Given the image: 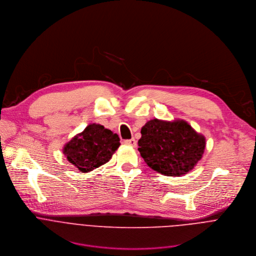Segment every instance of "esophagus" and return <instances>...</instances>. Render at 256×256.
<instances>
[{"label":"esophagus","instance_id":"esophagus-1","mask_svg":"<svg viewBox=\"0 0 256 256\" xmlns=\"http://www.w3.org/2000/svg\"><path fill=\"white\" fill-rule=\"evenodd\" d=\"M124 143L126 145H129V146H132V147H136V145H137V142H136V140L134 138L129 139V140H125Z\"/></svg>","mask_w":256,"mask_h":256}]
</instances>
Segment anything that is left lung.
Returning a JSON list of instances; mask_svg holds the SVG:
<instances>
[{"instance_id": "left-lung-1", "label": "left lung", "mask_w": 256, "mask_h": 256, "mask_svg": "<svg viewBox=\"0 0 256 256\" xmlns=\"http://www.w3.org/2000/svg\"><path fill=\"white\" fill-rule=\"evenodd\" d=\"M205 137L181 119H152L141 129L138 150L146 164L166 176H183L202 158Z\"/></svg>"}]
</instances>
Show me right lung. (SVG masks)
Returning a JSON list of instances; mask_svg holds the SVG:
<instances>
[{
  "instance_id": "obj_1",
  "label": "right lung",
  "mask_w": 256,
  "mask_h": 256,
  "mask_svg": "<svg viewBox=\"0 0 256 256\" xmlns=\"http://www.w3.org/2000/svg\"><path fill=\"white\" fill-rule=\"evenodd\" d=\"M120 146V138L103 125L89 124L63 148L67 160L80 172H90L107 163Z\"/></svg>"
}]
</instances>
